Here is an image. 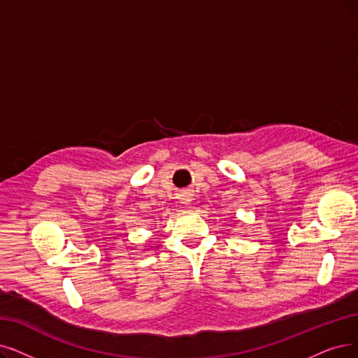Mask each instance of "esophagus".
<instances>
[{
	"label": "esophagus",
	"instance_id": "esophagus-1",
	"mask_svg": "<svg viewBox=\"0 0 358 358\" xmlns=\"http://www.w3.org/2000/svg\"><path fill=\"white\" fill-rule=\"evenodd\" d=\"M180 196H182L180 199H182V203H183V204H189V203H191V199H192V198H191V195H189L188 192H185V194H182Z\"/></svg>",
	"mask_w": 358,
	"mask_h": 358
}]
</instances>
